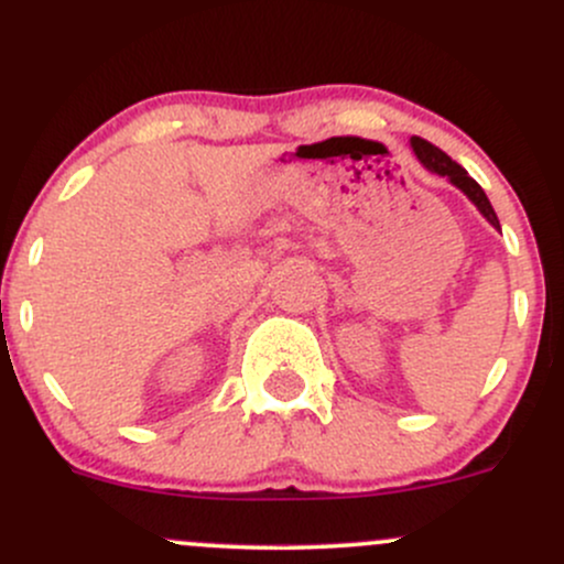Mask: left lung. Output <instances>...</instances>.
Segmentation results:
<instances>
[{
  "mask_svg": "<svg viewBox=\"0 0 564 564\" xmlns=\"http://www.w3.org/2000/svg\"><path fill=\"white\" fill-rule=\"evenodd\" d=\"M411 145H413V151H416L419 162H422L430 173L448 177V181H452L456 188H462V192L467 194V199H470V203L481 210V216L486 218V221H489L495 229H500V221H497V213H495V207H491L489 197H486L484 188L478 186L470 175H467V170L462 167V164H456L448 153H443L441 148L432 145V142H426L424 138H411Z\"/></svg>",
  "mask_w": 564,
  "mask_h": 564,
  "instance_id": "8db88e82",
  "label": "left lung"
}]
</instances>
